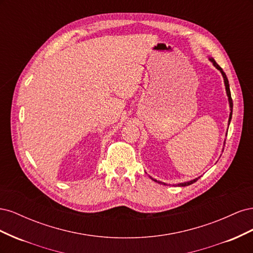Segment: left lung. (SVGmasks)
Instances as JSON below:
<instances>
[{"label": "left lung", "instance_id": "1", "mask_svg": "<svg viewBox=\"0 0 253 253\" xmlns=\"http://www.w3.org/2000/svg\"><path fill=\"white\" fill-rule=\"evenodd\" d=\"M210 61L211 62L213 63V65L215 66L217 70L221 73V75H223V77H224V81H225V86H226V91H227V96H228V99H229V104H230V116H229V124H230V121H231V117H232V109H233V102H232V98H231V93H230V87H229V81H228V78H227V76H226V74L224 73V71H223V68H221L216 62H215V60L214 59H210ZM200 178V177H198ZM198 178H195V179H193V180H191V181H187V182H182V183H179V187H186V186H189V185H191V183H193V182H195L196 180H198ZM154 181H157L156 179H153ZM157 182H159V183H164V182H160V181H157ZM164 185H166V183H164Z\"/></svg>", "mask_w": 253, "mask_h": 253}]
</instances>
